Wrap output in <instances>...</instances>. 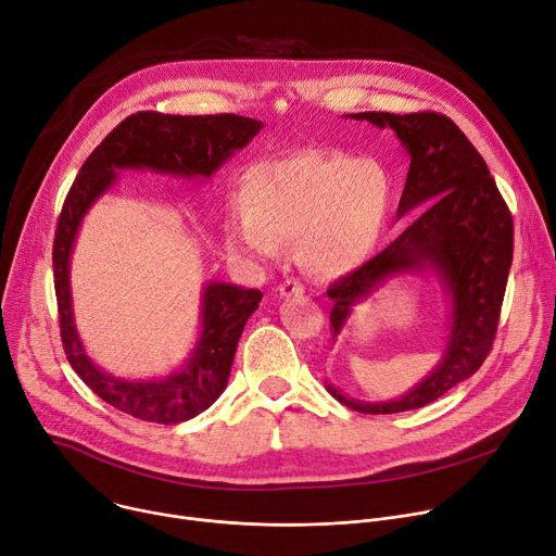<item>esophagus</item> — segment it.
I'll return each mask as SVG.
<instances>
[{
  "mask_svg": "<svg viewBox=\"0 0 556 556\" xmlns=\"http://www.w3.org/2000/svg\"><path fill=\"white\" fill-rule=\"evenodd\" d=\"M277 290H279V294H281V296H299V294H304V292H306L304 283L296 281V279H286V281H281Z\"/></svg>",
  "mask_w": 556,
  "mask_h": 556,
  "instance_id": "1",
  "label": "esophagus"
}]
</instances>
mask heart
I'll use <instances>...</instances> for the list:
<instances>
[{
    "mask_svg": "<svg viewBox=\"0 0 556 556\" xmlns=\"http://www.w3.org/2000/svg\"><path fill=\"white\" fill-rule=\"evenodd\" d=\"M392 201L388 170L341 150H301L266 160L245 181V206L228 222V245L273 260L299 241L311 273L339 277L357 268L381 237Z\"/></svg>",
    "mask_w": 556,
    "mask_h": 556,
    "instance_id": "b5f03b06",
    "label": "heart"
}]
</instances>
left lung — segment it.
<instances>
[{"instance_id": "1", "label": "left lung", "mask_w": 556, "mask_h": 556, "mask_svg": "<svg viewBox=\"0 0 556 556\" xmlns=\"http://www.w3.org/2000/svg\"><path fill=\"white\" fill-rule=\"evenodd\" d=\"M352 119L392 128L410 155L396 217L422 211L377 257L328 288L332 337L352 308L392 275L434 270L452 306L441 364L408 394L368 403L328 392L364 415H394L424 408L452 386L472 377L492 350L503 294L513 266L515 228L479 150L450 117L432 111L394 115L357 113Z\"/></svg>"}]
</instances>
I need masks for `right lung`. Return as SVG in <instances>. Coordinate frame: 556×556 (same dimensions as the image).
Instances as JSON below:
<instances>
[{
	"label": "right lung",
	"mask_w": 556,
	"mask_h": 556,
	"mask_svg": "<svg viewBox=\"0 0 556 556\" xmlns=\"http://www.w3.org/2000/svg\"><path fill=\"white\" fill-rule=\"evenodd\" d=\"M262 122L241 115H162L141 111L115 126L75 177L53 243V273L66 359L79 379L113 408L153 424H179L211 408L226 390L237 341L262 292L211 281L204 288L201 334L184 368L164 377L128 381L97 368L77 334L71 304V250L88 208L117 179L115 170H155L179 177H211L262 130Z\"/></svg>",
	"instance_id": "add662e5"
}]
</instances>
